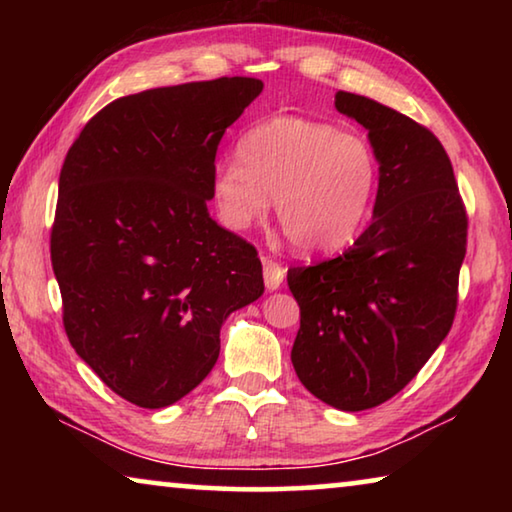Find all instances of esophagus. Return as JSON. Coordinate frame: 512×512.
<instances>
[{
  "label": "esophagus",
  "mask_w": 512,
  "mask_h": 512,
  "mask_svg": "<svg viewBox=\"0 0 512 512\" xmlns=\"http://www.w3.org/2000/svg\"><path fill=\"white\" fill-rule=\"evenodd\" d=\"M284 266H280L273 259H264V282H266V289L268 291H275L280 289V284L284 280Z\"/></svg>",
  "instance_id": "34e87169"
}]
</instances>
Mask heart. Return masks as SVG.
<instances>
[{
    "label": "heart",
    "mask_w": 512,
    "mask_h": 512,
    "mask_svg": "<svg viewBox=\"0 0 512 512\" xmlns=\"http://www.w3.org/2000/svg\"><path fill=\"white\" fill-rule=\"evenodd\" d=\"M379 187L375 146L354 131L305 117H273L241 135L237 162L212 176L221 221L244 230L275 198L284 235L302 253H334L357 239Z\"/></svg>",
    "instance_id": "b5f03b06"
}]
</instances>
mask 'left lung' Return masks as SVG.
<instances>
[{"label": "left lung", "instance_id": "8db88e82", "mask_svg": "<svg viewBox=\"0 0 512 512\" xmlns=\"http://www.w3.org/2000/svg\"><path fill=\"white\" fill-rule=\"evenodd\" d=\"M334 106L377 151L375 219L343 255L289 268L300 307L291 363L318 400L363 411L400 393L452 329L467 212L429 128L352 92Z\"/></svg>", "mask_w": 512, "mask_h": 512}]
</instances>
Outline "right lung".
Returning a JSON list of instances; mask_svg holds the SVG:
<instances>
[{
	"label": "right lung",
	"mask_w": 512,
	"mask_h": 512,
	"mask_svg": "<svg viewBox=\"0 0 512 512\" xmlns=\"http://www.w3.org/2000/svg\"><path fill=\"white\" fill-rule=\"evenodd\" d=\"M262 88L221 76L128 94L85 124L60 169L51 266L67 339L142 409L194 391L223 320L264 293L255 246L207 212L221 137Z\"/></svg>",
	"instance_id": "right-lung-1"
}]
</instances>
